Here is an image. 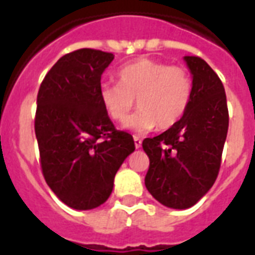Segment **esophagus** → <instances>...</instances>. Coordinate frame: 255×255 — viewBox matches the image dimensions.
Masks as SVG:
<instances>
[{
  "instance_id": "1",
  "label": "esophagus",
  "mask_w": 255,
  "mask_h": 255,
  "mask_svg": "<svg viewBox=\"0 0 255 255\" xmlns=\"http://www.w3.org/2000/svg\"><path fill=\"white\" fill-rule=\"evenodd\" d=\"M133 141H135L136 148H140V147H141V139H140V137H137V136H133Z\"/></svg>"
}]
</instances>
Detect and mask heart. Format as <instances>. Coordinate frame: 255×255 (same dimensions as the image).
<instances>
[{
  "label": "heart",
  "instance_id": "obj_1",
  "mask_svg": "<svg viewBox=\"0 0 255 255\" xmlns=\"http://www.w3.org/2000/svg\"><path fill=\"white\" fill-rule=\"evenodd\" d=\"M119 84H103L100 100L111 119L126 127L148 132L158 127L168 129L179 123L192 99V79L184 68L151 58H139L118 72Z\"/></svg>",
  "mask_w": 255,
  "mask_h": 255
}]
</instances>
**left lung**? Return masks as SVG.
<instances>
[{
    "label": "left lung",
    "instance_id": "obj_1",
    "mask_svg": "<svg viewBox=\"0 0 255 255\" xmlns=\"http://www.w3.org/2000/svg\"><path fill=\"white\" fill-rule=\"evenodd\" d=\"M192 73V99L179 123L155 137H145L143 149L149 167L145 187L171 209L197 203L218 176L227 129L226 93L218 75L201 57L186 56Z\"/></svg>",
    "mask_w": 255,
    "mask_h": 255
}]
</instances>
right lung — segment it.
<instances>
[{"mask_svg": "<svg viewBox=\"0 0 255 255\" xmlns=\"http://www.w3.org/2000/svg\"><path fill=\"white\" fill-rule=\"evenodd\" d=\"M110 52L83 48L58 60L42 80L34 118L40 164L56 197L76 210L103 205L115 175L135 151L128 132L118 131L100 100Z\"/></svg>", "mask_w": 255, "mask_h": 255, "instance_id": "1", "label": "right lung"}]
</instances>
